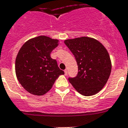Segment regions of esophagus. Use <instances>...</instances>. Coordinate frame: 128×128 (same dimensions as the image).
<instances>
[{"label": "esophagus", "mask_w": 128, "mask_h": 128, "mask_svg": "<svg viewBox=\"0 0 128 128\" xmlns=\"http://www.w3.org/2000/svg\"><path fill=\"white\" fill-rule=\"evenodd\" d=\"M64 72H65V76L67 75V70L65 69V70H64Z\"/></svg>", "instance_id": "obj_1"}]
</instances>
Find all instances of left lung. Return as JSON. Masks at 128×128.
<instances>
[{
  "label": "left lung",
  "instance_id": "8db88e82",
  "mask_svg": "<svg viewBox=\"0 0 128 128\" xmlns=\"http://www.w3.org/2000/svg\"><path fill=\"white\" fill-rule=\"evenodd\" d=\"M65 45L76 60L78 75L69 78L74 88L84 96L98 94L106 84L112 70L110 55L98 40L83 36L65 40Z\"/></svg>",
  "mask_w": 128,
  "mask_h": 128
}]
</instances>
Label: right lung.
<instances>
[{
  "label": "right lung",
  "mask_w": 128,
  "mask_h": 128,
  "mask_svg": "<svg viewBox=\"0 0 128 128\" xmlns=\"http://www.w3.org/2000/svg\"><path fill=\"white\" fill-rule=\"evenodd\" d=\"M58 43V40L39 36L28 40L19 50L15 61L16 76L24 88L31 94L44 95L56 79L65 74L50 55Z\"/></svg>",
  "instance_id": "1"
}]
</instances>
